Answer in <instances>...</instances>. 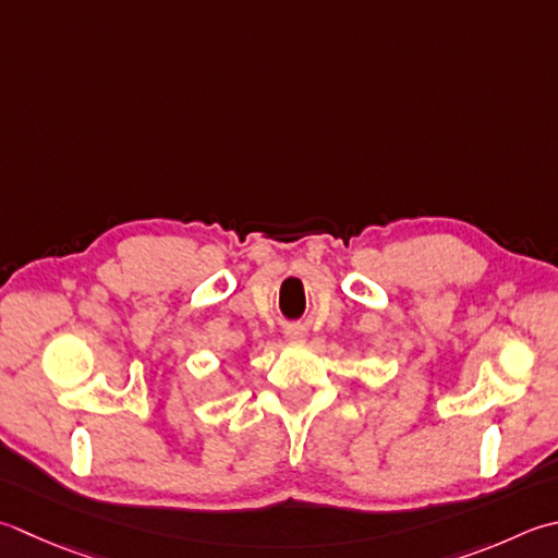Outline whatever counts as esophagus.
I'll return each mask as SVG.
<instances>
[{"label":"esophagus","instance_id":"esophagus-1","mask_svg":"<svg viewBox=\"0 0 558 558\" xmlns=\"http://www.w3.org/2000/svg\"><path fill=\"white\" fill-rule=\"evenodd\" d=\"M286 336H288V341L298 343V341H304V338H307V329H304V326H290Z\"/></svg>","mask_w":558,"mask_h":558}]
</instances>
